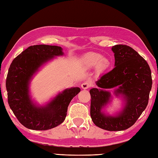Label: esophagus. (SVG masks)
Masks as SVG:
<instances>
[{
  "mask_svg": "<svg viewBox=\"0 0 158 158\" xmlns=\"http://www.w3.org/2000/svg\"><path fill=\"white\" fill-rule=\"evenodd\" d=\"M81 86L83 89H88L90 86V84L89 82H84L81 85Z\"/></svg>",
  "mask_w": 158,
  "mask_h": 158,
  "instance_id": "34e87169",
  "label": "esophagus"
}]
</instances>
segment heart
<instances>
[{
  "label": "heart",
  "instance_id": "b5f03b06",
  "mask_svg": "<svg viewBox=\"0 0 158 158\" xmlns=\"http://www.w3.org/2000/svg\"><path fill=\"white\" fill-rule=\"evenodd\" d=\"M81 64L86 68H93L98 66L99 70L103 71L110 66V61L107 58H103L101 54L92 53L83 58Z\"/></svg>",
  "mask_w": 158,
  "mask_h": 158
}]
</instances>
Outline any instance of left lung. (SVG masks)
Masks as SVG:
<instances>
[{"label":"left lung","mask_w":158,"mask_h":158,"mask_svg":"<svg viewBox=\"0 0 158 158\" xmlns=\"http://www.w3.org/2000/svg\"><path fill=\"white\" fill-rule=\"evenodd\" d=\"M111 50L115 68L95 81L97 88L90 90V116L96 126L102 129L121 131L132 126L148 105L151 71L144 58L130 47L118 44ZM111 88L123 101L122 110L113 116L103 111L112 101L108 91Z\"/></svg>","instance_id":"left-lung-1"}]
</instances>
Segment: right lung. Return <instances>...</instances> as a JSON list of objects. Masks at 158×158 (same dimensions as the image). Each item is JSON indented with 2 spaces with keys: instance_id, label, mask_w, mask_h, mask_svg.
I'll return each instance as SVG.
<instances>
[{
  "instance_id": "obj_1",
  "label": "right lung",
  "mask_w": 158,
  "mask_h": 158,
  "mask_svg": "<svg viewBox=\"0 0 158 158\" xmlns=\"http://www.w3.org/2000/svg\"><path fill=\"white\" fill-rule=\"evenodd\" d=\"M63 54L60 47L34 45L17 56L10 66L6 79L8 104L18 121L28 129L47 130L62 123L71 100L81 90L79 87L66 89L44 105L32 100L29 86L35 74L44 64Z\"/></svg>"
}]
</instances>
